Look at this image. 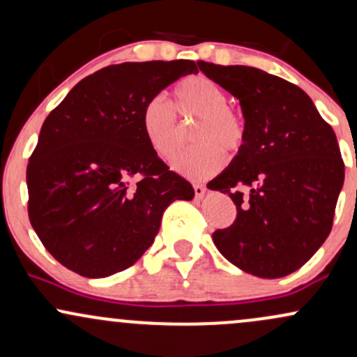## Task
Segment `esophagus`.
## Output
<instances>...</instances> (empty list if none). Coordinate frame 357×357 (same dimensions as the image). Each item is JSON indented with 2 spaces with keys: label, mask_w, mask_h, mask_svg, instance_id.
I'll return each instance as SVG.
<instances>
[{
  "label": "esophagus",
  "mask_w": 357,
  "mask_h": 357,
  "mask_svg": "<svg viewBox=\"0 0 357 357\" xmlns=\"http://www.w3.org/2000/svg\"><path fill=\"white\" fill-rule=\"evenodd\" d=\"M192 188H195V196L198 199H202L203 196L206 195V188H204L203 184H195V186H192Z\"/></svg>",
  "instance_id": "esophagus-1"
}]
</instances>
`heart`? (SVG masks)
<instances>
[{"label":"heart","instance_id":"heart-1","mask_svg":"<svg viewBox=\"0 0 357 357\" xmlns=\"http://www.w3.org/2000/svg\"><path fill=\"white\" fill-rule=\"evenodd\" d=\"M173 107L161 97L146 102L141 126L151 149L159 158L173 159L183 146V122L196 121L191 130L195 147L174 159L173 169L188 179H208L225 166L228 153H238L247 139L243 117L230 107V96L204 75H191L176 84Z\"/></svg>","mask_w":357,"mask_h":357}]
</instances>
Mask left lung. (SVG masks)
Instances as JSON below:
<instances>
[{"mask_svg": "<svg viewBox=\"0 0 357 357\" xmlns=\"http://www.w3.org/2000/svg\"><path fill=\"white\" fill-rule=\"evenodd\" d=\"M240 100L245 144L210 190L236 204L231 227L213 233L220 253L261 278L296 272L333 228L344 161L333 127L297 85L260 68L199 61Z\"/></svg>", "mask_w": 357, "mask_h": 357, "instance_id": "left-lung-1", "label": "left lung"}]
</instances>
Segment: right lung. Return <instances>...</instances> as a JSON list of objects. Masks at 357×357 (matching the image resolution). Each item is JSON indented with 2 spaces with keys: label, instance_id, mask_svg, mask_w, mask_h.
Masks as SVG:
<instances>
[{
  "label": "right lung",
  "instance_id": "right-lung-1",
  "mask_svg": "<svg viewBox=\"0 0 357 357\" xmlns=\"http://www.w3.org/2000/svg\"><path fill=\"white\" fill-rule=\"evenodd\" d=\"M198 67L192 60L109 65L45 119L26 167L28 216L63 267L89 278L129 268L153 245L166 208L192 199L191 184L147 144L141 114Z\"/></svg>",
  "mask_w": 357,
  "mask_h": 357
}]
</instances>
